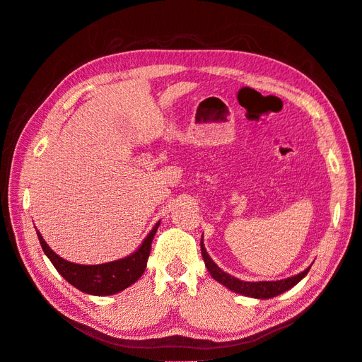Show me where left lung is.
I'll use <instances>...</instances> for the list:
<instances>
[{
    "label": "left lung",
    "instance_id": "8db88e82",
    "mask_svg": "<svg viewBox=\"0 0 362 362\" xmlns=\"http://www.w3.org/2000/svg\"><path fill=\"white\" fill-rule=\"evenodd\" d=\"M201 255L204 259V263H206L209 272L211 274V276L218 281L220 284H223L225 287H228L229 290L240 293L243 296H250V297H256V298H271L275 297L281 293H284L287 290H290L291 287H294L298 281L306 276V274L309 272L310 266L308 269H305L302 274H298L296 276L287 278V279H281V281H259V282H248V281H241L235 276H230L229 274L223 272L218 266L211 260V257L209 256V253L204 248V244L201 241Z\"/></svg>",
    "mask_w": 362,
    "mask_h": 362
}]
</instances>
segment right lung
I'll return each mask as SVG.
<instances>
[{"label": "right lung", "mask_w": 362, "mask_h": 362, "mask_svg": "<svg viewBox=\"0 0 362 362\" xmlns=\"http://www.w3.org/2000/svg\"><path fill=\"white\" fill-rule=\"evenodd\" d=\"M160 222L153 226L151 233L145 238L144 244L139 247L132 256L103 264H76L59 257L54 251L47 245L41 233L37 230L40 244L45 256L54 264L57 272L64 276L69 284L87 294L93 296H111L130 287L142 276L146 268V262L151 253V244L153 235L158 229Z\"/></svg>", "instance_id": "right-lung-1"}]
</instances>
